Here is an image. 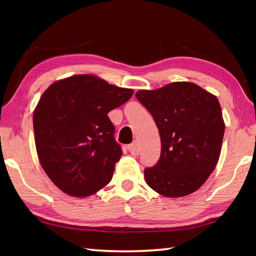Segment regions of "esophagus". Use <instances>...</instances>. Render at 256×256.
Listing matches in <instances>:
<instances>
[{"instance_id":"34e87169","label":"esophagus","mask_w":256,"mask_h":256,"mask_svg":"<svg viewBox=\"0 0 256 256\" xmlns=\"http://www.w3.org/2000/svg\"><path fill=\"white\" fill-rule=\"evenodd\" d=\"M128 151L131 152V154H134V156L138 154V151H140V149H138V144L136 141H134L133 144L128 146Z\"/></svg>"}]
</instances>
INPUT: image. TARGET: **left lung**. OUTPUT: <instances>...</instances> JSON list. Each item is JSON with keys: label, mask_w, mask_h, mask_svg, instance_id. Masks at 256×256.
<instances>
[{"label": "left lung", "mask_w": 256, "mask_h": 256, "mask_svg": "<svg viewBox=\"0 0 256 256\" xmlns=\"http://www.w3.org/2000/svg\"><path fill=\"white\" fill-rule=\"evenodd\" d=\"M138 100L152 115L162 152L144 170L146 184L167 198L196 192L218 162L224 122L214 94L192 82H172L156 90H138Z\"/></svg>", "instance_id": "1"}]
</instances>
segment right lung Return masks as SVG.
Returning a JSON list of instances; mask_svg holds the SVG:
<instances>
[{
  "instance_id": "right-lung-1",
  "label": "right lung",
  "mask_w": 256,
  "mask_h": 256,
  "mask_svg": "<svg viewBox=\"0 0 256 256\" xmlns=\"http://www.w3.org/2000/svg\"><path fill=\"white\" fill-rule=\"evenodd\" d=\"M133 92L96 76L78 74L42 94L32 118L36 150L42 170L64 193L86 198L110 183L122 149L107 114Z\"/></svg>"
}]
</instances>
